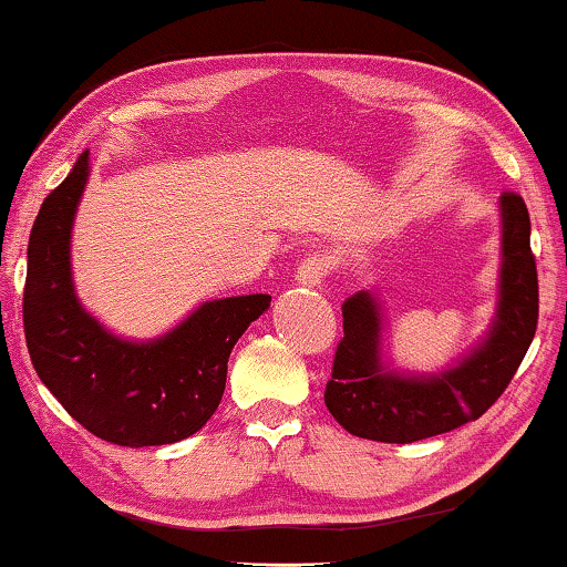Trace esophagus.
<instances>
[{"label": "esophagus", "instance_id": "esophagus-1", "mask_svg": "<svg viewBox=\"0 0 567 567\" xmlns=\"http://www.w3.org/2000/svg\"><path fill=\"white\" fill-rule=\"evenodd\" d=\"M328 272H330V255L328 251H316V255L302 259L295 280H298V285L302 287H318Z\"/></svg>", "mask_w": 567, "mask_h": 567}]
</instances>
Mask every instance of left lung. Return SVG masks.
Here are the masks:
<instances>
[{
    "label": "left lung",
    "instance_id": "1",
    "mask_svg": "<svg viewBox=\"0 0 567 567\" xmlns=\"http://www.w3.org/2000/svg\"><path fill=\"white\" fill-rule=\"evenodd\" d=\"M537 328V267L529 214L517 194L499 196L497 310L480 343L436 373H409L383 355L379 295L343 302V340L326 385V406L353 436L411 444L480 419L507 389Z\"/></svg>",
    "mask_w": 567,
    "mask_h": 567
}]
</instances>
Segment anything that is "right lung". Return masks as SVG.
I'll return each instance as SVG.
<instances>
[{
	"label": "right lung",
	"instance_id": "add662e5",
	"mask_svg": "<svg viewBox=\"0 0 567 567\" xmlns=\"http://www.w3.org/2000/svg\"><path fill=\"white\" fill-rule=\"evenodd\" d=\"M87 176L83 151L34 219L22 298L27 350L40 381L90 434L133 449L182 442L214 416L231 348L272 298L206 300L158 338L115 336L83 308L70 265Z\"/></svg>",
	"mask_w": 567,
	"mask_h": 567
}]
</instances>
